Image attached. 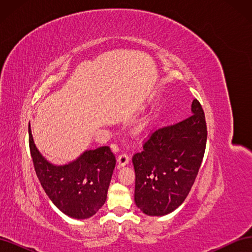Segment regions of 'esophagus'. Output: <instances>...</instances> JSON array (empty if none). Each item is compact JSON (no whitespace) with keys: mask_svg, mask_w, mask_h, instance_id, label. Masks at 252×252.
Returning <instances> with one entry per match:
<instances>
[{"mask_svg":"<svg viewBox=\"0 0 252 252\" xmlns=\"http://www.w3.org/2000/svg\"><path fill=\"white\" fill-rule=\"evenodd\" d=\"M118 163H119V166H125L126 164L129 163V156L126 154V152L119 156Z\"/></svg>","mask_w":252,"mask_h":252,"instance_id":"1","label":"esophagus"}]
</instances>
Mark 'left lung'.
<instances>
[{
  "label": "left lung",
  "mask_w": 252,
  "mask_h": 252,
  "mask_svg": "<svg viewBox=\"0 0 252 252\" xmlns=\"http://www.w3.org/2000/svg\"><path fill=\"white\" fill-rule=\"evenodd\" d=\"M207 141L200 102L191 116L152 132L143 150L132 157L135 205L147 216L162 217L185 201L199 172Z\"/></svg>",
  "instance_id": "1"
}]
</instances>
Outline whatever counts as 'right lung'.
<instances>
[{"mask_svg":"<svg viewBox=\"0 0 252 252\" xmlns=\"http://www.w3.org/2000/svg\"><path fill=\"white\" fill-rule=\"evenodd\" d=\"M29 148L35 173L51 202L66 216L84 220L94 216L107 197L116 157L108 146L86 150L74 161L53 165L37 150L28 126Z\"/></svg>","mask_w":252,"mask_h":252,"instance_id":"obj_1","label":"right lung"}]
</instances>
